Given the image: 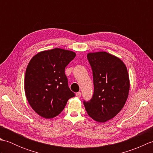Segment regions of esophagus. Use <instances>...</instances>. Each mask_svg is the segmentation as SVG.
<instances>
[{
	"mask_svg": "<svg viewBox=\"0 0 153 153\" xmlns=\"http://www.w3.org/2000/svg\"><path fill=\"white\" fill-rule=\"evenodd\" d=\"M76 95V97H79H79L82 96V93H81V92H78V93H77Z\"/></svg>",
	"mask_w": 153,
	"mask_h": 153,
	"instance_id": "esophagus-1",
	"label": "esophagus"
}]
</instances>
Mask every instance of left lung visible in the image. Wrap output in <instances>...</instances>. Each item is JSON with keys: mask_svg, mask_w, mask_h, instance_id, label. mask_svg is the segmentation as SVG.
<instances>
[{"mask_svg": "<svg viewBox=\"0 0 153 153\" xmlns=\"http://www.w3.org/2000/svg\"><path fill=\"white\" fill-rule=\"evenodd\" d=\"M87 59L93 76L94 93L89 101H83L91 118L106 122L120 112L128 99L129 75L125 64L106 52L89 53Z\"/></svg>", "mask_w": 153, "mask_h": 153, "instance_id": "8db88e82", "label": "left lung"}]
</instances>
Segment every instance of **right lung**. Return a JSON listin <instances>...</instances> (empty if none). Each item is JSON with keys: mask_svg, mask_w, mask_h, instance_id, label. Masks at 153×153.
Returning <instances> with one entry per match:
<instances>
[{"mask_svg": "<svg viewBox=\"0 0 153 153\" xmlns=\"http://www.w3.org/2000/svg\"><path fill=\"white\" fill-rule=\"evenodd\" d=\"M76 56L73 51L55 48L39 52L29 62L24 79L25 96L31 108L43 118L58 116L68 99L75 96L64 70Z\"/></svg>", "mask_w": 153, "mask_h": 153, "instance_id": "1", "label": "right lung"}]
</instances>
